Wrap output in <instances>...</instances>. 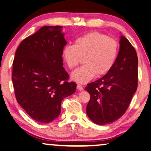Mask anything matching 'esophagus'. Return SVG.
<instances>
[{"mask_svg":"<svg viewBox=\"0 0 151 151\" xmlns=\"http://www.w3.org/2000/svg\"><path fill=\"white\" fill-rule=\"evenodd\" d=\"M76 88H77L78 91H83V86L80 85V84H78L77 86H76Z\"/></svg>","mask_w":151,"mask_h":151,"instance_id":"34e87169","label":"esophagus"}]
</instances>
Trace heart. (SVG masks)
Instances as JSON below:
<instances>
[{"mask_svg":"<svg viewBox=\"0 0 151 151\" xmlns=\"http://www.w3.org/2000/svg\"><path fill=\"white\" fill-rule=\"evenodd\" d=\"M118 53V44L115 40L103 33L94 31L80 36L75 45L64 47L62 57L70 69H73L84 57L85 65L72 73L71 78L77 83H86L96 75L106 74L114 65Z\"/></svg>","mask_w":151,"mask_h":151,"instance_id":"obj_1","label":"heart"}]
</instances>
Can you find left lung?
<instances>
[{
  "instance_id": "obj_1",
  "label": "left lung",
  "mask_w": 151,
  "mask_h": 151,
  "mask_svg": "<svg viewBox=\"0 0 151 151\" xmlns=\"http://www.w3.org/2000/svg\"><path fill=\"white\" fill-rule=\"evenodd\" d=\"M119 44V54L111 69L99 80L88 84L85 88L91 95L86 114L95 124H110L121 118L137 91L136 50L122 35Z\"/></svg>"
}]
</instances>
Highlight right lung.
<instances>
[{
  "instance_id": "obj_1",
  "label": "right lung",
  "mask_w": 151,
  "mask_h": 151,
  "mask_svg": "<svg viewBox=\"0 0 151 151\" xmlns=\"http://www.w3.org/2000/svg\"><path fill=\"white\" fill-rule=\"evenodd\" d=\"M62 26H45L20 43L12 64L17 101L32 119L42 123L60 114L61 103L75 93L76 84L68 80L62 52L66 44Z\"/></svg>"
}]
</instances>
